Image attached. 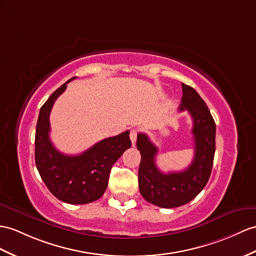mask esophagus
I'll list each match as a JSON object with an SVG mask.
<instances>
[{
    "label": "esophagus",
    "mask_w": 256,
    "mask_h": 256,
    "mask_svg": "<svg viewBox=\"0 0 256 256\" xmlns=\"http://www.w3.org/2000/svg\"><path fill=\"white\" fill-rule=\"evenodd\" d=\"M136 136H138V132H136V129L130 130L129 136H130V140H132V146H134V143L136 141Z\"/></svg>",
    "instance_id": "esophagus-1"
}]
</instances>
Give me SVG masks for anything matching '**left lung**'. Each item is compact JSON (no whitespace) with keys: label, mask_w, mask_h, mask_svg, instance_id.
I'll use <instances>...</instances> for the list:
<instances>
[{"label":"left lung","mask_w":256,"mask_h":256,"mask_svg":"<svg viewBox=\"0 0 256 256\" xmlns=\"http://www.w3.org/2000/svg\"><path fill=\"white\" fill-rule=\"evenodd\" d=\"M182 98L179 110H188L193 120L194 158L182 172H162L155 158L158 148L146 134H139L136 148L141 153L138 172L141 196L150 203L172 208L189 203L206 186L215 154L216 126L208 105L190 86L182 84Z\"/></svg>","instance_id":"left-lung-1"}]
</instances>
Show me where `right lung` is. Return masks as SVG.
<instances>
[{
    "mask_svg": "<svg viewBox=\"0 0 256 256\" xmlns=\"http://www.w3.org/2000/svg\"><path fill=\"white\" fill-rule=\"evenodd\" d=\"M72 79L54 91L40 108L34 160L42 180L54 196L65 203L86 204L103 196L112 166L132 146V141L127 130L101 140L78 155H66L55 148L50 140V113L56 98L66 90Z\"/></svg>",
    "mask_w": 256,
    "mask_h": 256,
    "instance_id": "1",
    "label": "right lung"
}]
</instances>
